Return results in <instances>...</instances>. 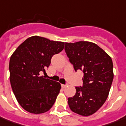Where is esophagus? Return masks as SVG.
<instances>
[{
  "instance_id": "esophagus-1",
  "label": "esophagus",
  "mask_w": 126,
  "mask_h": 126,
  "mask_svg": "<svg viewBox=\"0 0 126 126\" xmlns=\"http://www.w3.org/2000/svg\"><path fill=\"white\" fill-rule=\"evenodd\" d=\"M61 86H62L63 89H65L67 86V84H61Z\"/></svg>"
}]
</instances>
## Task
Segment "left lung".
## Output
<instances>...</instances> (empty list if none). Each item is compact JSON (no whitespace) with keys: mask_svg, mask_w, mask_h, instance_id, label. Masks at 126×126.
<instances>
[{"mask_svg":"<svg viewBox=\"0 0 126 126\" xmlns=\"http://www.w3.org/2000/svg\"><path fill=\"white\" fill-rule=\"evenodd\" d=\"M65 51L75 70H80L84 73L83 86L75 87V95L67 99L69 107L81 116L92 115L108 97L114 78L112 60L99 46L91 42H65Z\"/></svg>","mask_w":126,"mask_h":126,"instance_id":"8db88e82","label":"left lung"}]
</instances>
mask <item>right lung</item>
<instances>
[{
    "label": "right lung",
    "mask_w": 126,
    "mask_h": 126,
    "mask_svg": "<svg viewBox=\"0 0 126 126\" xmlns=\"http://www.w3.org/2000/svg\"><path fill=\"white\" fill-rule=\"evenodd\" d=\"M65 42L32 36L21 43L10 60V80L13 93L21 107L32 114L49 111L54 104L61 84L41 75L51 59L64 48Z\"/></svg>",
    "instance_id": "1"
}]
</instances>
